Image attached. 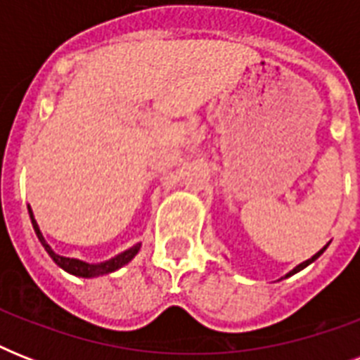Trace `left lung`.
Instances as JSON below:
<instances>
[{
  "mask_svg": "<svg viewBox=\"0 0 360 360\" xmlns=\"http://www.w3.org/2000/svg\"><path fill=\"white\" fill-rule=\"evenodd\" d=\"M325 248H327V246H323V248H321V250H319V252H318V254H314V256H312V257H310V259H307V262H302V263H301V265H297V267H295V269H293V271H290V273L285 274V276H291V274H295V273H299V271H301V269H304V267H307V265H310V263H312V262H314V259H318V257H319V256H321V254H323V252H325Z\"/></svg>",
  "mask_w": 360,
  "mask_h": 360,
  "instance_id": "8db88e82",
  "label": "left lung"
}]
</instances>
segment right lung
Here are the masks:
<instances>
[{
	"label": "right lung",
	"instance_id": "add662e5",
	"mask_svg": "<svg viewBox=\"0 0 360 360\" xmlns=\"http://www.w3.org/2000/svg\"><path fill=\"white\" fill-rule=\"evenodd\" d=\"M27 211H30L33 230H35L37 237H39V240H41L42 246H44V250L50 254V257H52L53 262L58 263L59 267L65 269L67 273L75 274V276L91 278V276H101V274L114 273V271H117L120 267L127 265V263H129L136 254H138V250H140V245H134L132 248H129V250L121 252L120 256L112 257V259H108V262H104V263H86V262H82V259H75V257L59 256V254H56V252L50 248V245H48L46 240H44V237H42L41 230H39V226H37L35 219H33V211H31V207H27Z\"/></svg>",
	"mask_w": 360,
	"mask_h": 360
}]
</instances>
